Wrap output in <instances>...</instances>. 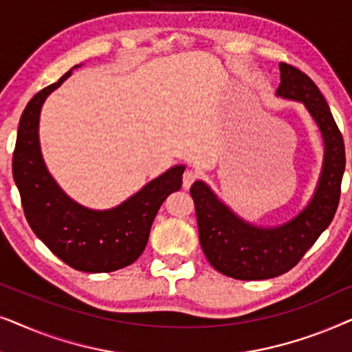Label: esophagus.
Here are the masks:
<instances>
[{
  "instance_id": "esophagus-1",
  "label": "esophagus",
  "mask_w": 352,
  "mask_h": 352,
  "mask_svg": "<svg viewBox=\"0 0 352 352\" xmlns=\"http://www.w3.org/2000/svg\"><path fill=\"white\" fill-rule=\"evenodd\" d=\"M197 177H199V173L195 170H186L184 176H182V187H184V189H189L192 182H194Z\"/></svg>"
}]
</instances>
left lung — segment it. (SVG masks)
I'll use <instances>...</instances> for the list:
<instances>
[{
	"mask_svg": "<svg viewBox=\"0 0 352 352\" xmlns=\"http://www.w3.org/2000/svg\"><path fill=\"white\" fill-rule=\"evenodd\" d=\"M277 98L305 105L324 141V162L311 200L292 219L276 226H258L229 208L204 181H195L199 237L206 259L216 271L239 280H264L290 271L329 228L341 194L346 157L344 142L329 104L309 76L280 64Z\"/></svg>",
	"mask_w": 352,
	"mask_h": 352,
	"instance_id": "obj_1",
	"label": "left lung"
}]
</instances>
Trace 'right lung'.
Returning a JSON list of instances; mask_svg holds the SVG:
<instances>
[{
	"label": "right lung",
	"instance_id": "obj_1",
	"mask_svg": "<svg viewBox=\"0 0 352 352\" xmlns=\"http://www.w3.org/2000/svg\"><path fill=\"white\" fill-rule=\"evenodd\" d=\"M76 67L80 65L74 69ZM74 69L27 104L19 122L12 176L28 224L57 258L76 271L112 272L141 256L162 204L181 189L186 166H171L109 210L88 208L67 195L43 160L38 129L46 98L69 78Z\"/></svg>",
	"mask_w": 352,
	"mask_h": 352
}]
</instances>
